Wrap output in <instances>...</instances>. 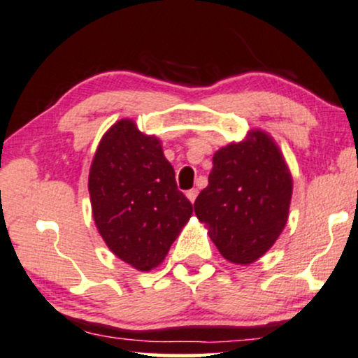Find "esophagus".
Masks as SVG:
<instances>
[{
  "label": "esophagus",
  "mask_w": 358,
  "mask_h": 358,
  "mask_svg": "<svg viewBox=\"0 0 358 358\" xmlns=\"http://www.w3.org/2000/svg\"><path fill=\"white\" fill-rule=\"evenodd\" d=\"M196 196H198V189L196 188H193V189H188L187 192V198L192 203H194V200H196Z\"/></svg>",
  "instance_id": "esophagus-1"
}]
</instances>
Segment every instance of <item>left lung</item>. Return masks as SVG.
Returning <instances> with one entry per match:
<instances>
[{"mask_svg":"<svg viewBox=\"0 0 358 358\" xmlns=\"http://www.w3.org/2000/svg\"><path fill=\"white\" fill-rule=\"evenodd\" d=\"M291 194L292 178L279 148L269 135L256 130L246 142L215 153L194 213L208 224L224 259L250 264L282 233Z\"/></svg>","mask_w":358,"mask_h":358,"instance_id":"obj_1","label":"left lung"}]
</instances>
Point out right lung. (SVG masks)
Listing matches in <instances>:
<instances>
[{
	"mask_svg": "<svg viewBox=\"0 0 358 358\" xmlns=\"http://www.w3.org/2000/svg\"><path fill=\"white\" fill-rule=\"evenodd\" d=\"M96 226L108 250L138 271L165 259L193 213L155 137L132 120L103 135L89 173Z\"/></svg>",
	"mask_w": 358,
	"mask_h": 358,
	"instance_id": "1",
	"label": "right lung"
}]
</instances>
